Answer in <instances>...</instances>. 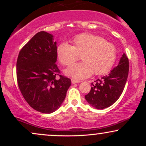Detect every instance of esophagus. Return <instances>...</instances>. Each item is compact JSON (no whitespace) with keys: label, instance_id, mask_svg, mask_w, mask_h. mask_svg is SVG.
<instances>
[{"label":"esophagus","instance_id":"obj_1","mask_svg":"<svg viewBox=\"0 0 146 146\" xmlns=\"http://www.w3.org/2000/svg\"><path fill=\"white\" fill-rule=\"evenodd\" d=\"M71 81H72V84H76V83H78V82H80L79 80H74V79L72 80Z\"/></svg>","mask_w":146,"mask_h":146}]
</instances>
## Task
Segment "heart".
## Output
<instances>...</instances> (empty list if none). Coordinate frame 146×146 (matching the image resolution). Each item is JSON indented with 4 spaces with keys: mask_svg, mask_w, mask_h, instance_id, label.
Here are the masks:
<instances>
[{
    "mask_svg": "<svg viewBox=\"0 0 146 146\" xmlns=\"http://www.w3.org/2000/svg\"><path fill=\"white\" fill-rule=\"evenodd\" d=\"M72 46L62 42L58 46L56 54L64 66H71L81 54L83 62L65 70L66 75L75 79H84L94 74L104 75L109 72L116 60L115 46L104 38L90 33H82L72 39Z\"/></svg>",
    "mask_w": 146,
    "mask_h": 146,
    "instance_id": "b5f03b06",
    "label": "heart"
}]
</instances>
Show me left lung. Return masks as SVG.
<instances>
[{
	"label": "left lung",
	"instance_id": "left-lung-1",
	"mask_svg": "<svg viewBox=\"0 0 146 146\" xmlns=\"http://www.w3.org/2000/svg\"><path fill=\"white\" fill-rule=\"evenodd\" d=\"M129 72V60L125 53L118 65L108 75L92 83L91 90L85 96L88 103L96 109H104L115 103L123 92Z\"/></svg>",
	"mask_w": 146,
	"mask_h": 146
}]
</instances>
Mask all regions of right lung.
Wrapping results in <instances>:
<instances>
[{"label": "right lung", "instance_id": "right-lung-1", "mask_svg": "<svg viewBox=\"0 0 146 146\" xmlns=\"http://www.w3.org/2000/svg\"><path fill=\"white\" fill-rule=\"evenodd\" d=\"M56 42L52 35L38 33L20 51L17 62L19 87L27 103L40 112L50 113L60 107L70 78L59 75L56 64Z\"/></svg>", "mask_w": 146, "mask_h": 146}]
</instances>
